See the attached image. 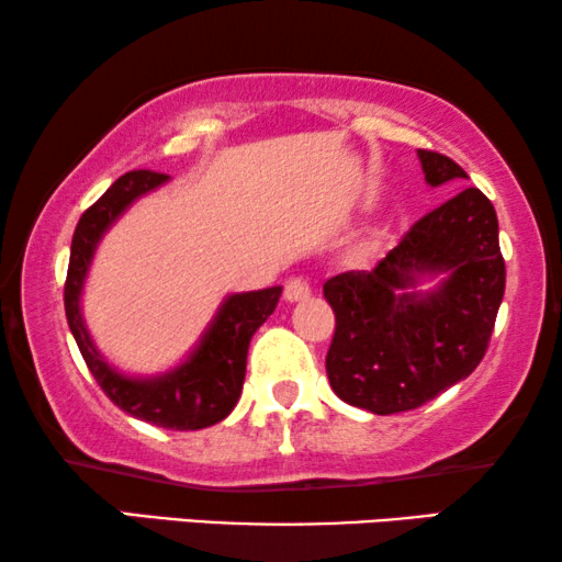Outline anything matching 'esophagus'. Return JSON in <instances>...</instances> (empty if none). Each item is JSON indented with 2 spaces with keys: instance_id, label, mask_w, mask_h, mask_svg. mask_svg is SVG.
<instances>
[{
  "instance_id": "esophagus-1",
  "label": "esophagus",
  "mask_w": 562,
  "mask_h": 562,
  "mask_svg": "<svg viewBox=\"0 0 562 562\" xmlns=\"http://www.w3.org/2000/svg\"><path fill=\"white\" fill-rule=\"evenodd\" d=\"M312 294V289H310V283H306L304 279H289L286 281V289H283V299H286V302H302V299H306Z\"/></svg>"
}]
</instances>
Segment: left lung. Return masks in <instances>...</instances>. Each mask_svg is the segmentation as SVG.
<instances>
[{
  "label": "left lung",
  "instance_id": "obj_1",
  "mask_svg": "<svg viewBox=\"0 0 562 562\" xmlns=\"http://www.w3.org/2000/svg\"><path fill=\"white\" fill-rule=\"evenodd\" d=\"M429 187L468 173L435 150H417ZM425 272H448L429 295L405 289ZM506 266L494 204L468 187L414 222L373 271L325 281L335 312L329 386L373 414L409 412L468 379L488 350L504 299Z\"/></svg>",
  "mask_w": 562,
  "mask_h": 562
}]
</instances>
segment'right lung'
Returning <instances> with one entry per match:
<instances>
[{"mask_svg": "<svg viewBox=\"0 0 562 562\" xmlns=\"http://www.w3.org/2000/svg\"><path fill=\"white\" fill-rule=\"evenodd\" d=\"M168 179L156 171H130L120 176L87 212L81 214L71 240V260L64 286L66 319L87 360L91 375L122 412L166 429H204L217 425L235 409L245 381L248 345L256 329L271 317L279 304L281 286L233 294L220 306L199 348L187 363L156 379H127L114 371L91 342L81 319V289L97 243L104 229L135 202Z\"/></svg>", "mask_w": 562, "mask_h": 562, "instance_id": "obj_1", "label": "right lung"}]
</instances>
